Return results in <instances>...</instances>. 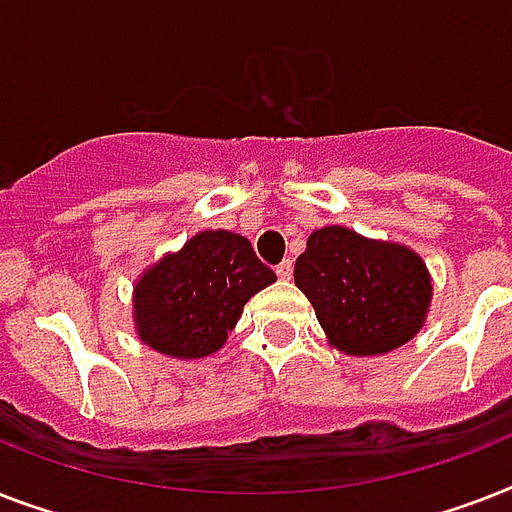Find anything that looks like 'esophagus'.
Wrapping results in <instances>:
<instances>
[{"label":"esophagus","instance_id":"esophagus-1","mask_svg":"<svg viewBox=\"0 0 512 512\" xmlns=\"http://www.w3.org/2000/svg\"><path fill=\"white\" fill-rule=\"evenodd\" d=\"M275 272H277V277H280V280H290V275H293V261L282 259L280 264L275 267Z\"/></svg>","mask_w":512,"mask_h":512}]
</instances>
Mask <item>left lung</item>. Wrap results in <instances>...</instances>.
Returning <instances> with one entry per match:
<instances>
[{
  "label": "left lung",
  "instance_id": "left-lung-1",
  "mask_svg": "<svg viewBox=\"0 0 512 512\" xmlns=\"http://www.w3.org/2000/svg\"><path fill=\"white\" fill-rule=\"evenodd\" d=\"M327 341L351 357H375L412 341L431 306V275L407 245L322 227L293 269Z\"/></svg>",
  "mask_w": 512,
  "mask_h": 512
}]
</instances>
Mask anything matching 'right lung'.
Here are the masks:
<instances>
[{
  "instance_id": "obj_1",
  "label": "right lung",
  "mask_w": 512,
  "mask_h": 512,
  "mask_svg": "<svg viewBox=\"0 0 512 512\" xmlns=\"http://www.w3.org/2000/svg\"><path fill=\"white\" fill-rule=\"evenodd\" d=\"M275 272L243 235L198 232L166 253L134 285V327L142 343L174 359H200L224 346L243 306Z\"/></svg>"
}]
</instances>
